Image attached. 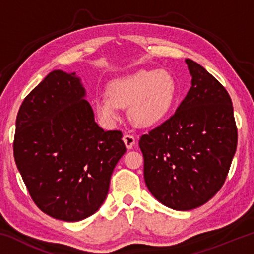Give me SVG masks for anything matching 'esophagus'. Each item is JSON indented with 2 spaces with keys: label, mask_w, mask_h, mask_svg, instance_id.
I'll return each mask as SVG.
<instances>
[{
  "label": "esophagus",
  "mask_w": 254,
  "mask_h": 254,
  "mask_svg": "<svg viewBox=\"0 0 254 254\" xmlns=\"http://www.w3.org/2000/svg\"><path fill=\"white\" fill-rule=\"evenodd\" d=\"M123 141L124 143H126L127 149H132L133 144L135 143V137L132 134H127V133H126V134L123 135Z\"/></svg>",
  "instance_id": "34e87169"
}]
</instances>
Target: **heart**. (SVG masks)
Here are the masks:
<instances>
[{
	"label": "heart",
	"instance_id": "obj_1",
	"mask_svg": "<svg viewBox=\"0 0 254 254\" xmlns=\"http://www.w3.org/2000/svg\"><path fill=\"white\" fill-rule=\"evenodd\" d=\"M177 81L166 69L137 70L114 79L109 94L97 97L95 109L103 121L112 124L120 118V107H127L131 121L140 127L162 122L175 104Z\"/></svg>",
	"mask_w": 254,
	"mask_h": 254
}]
</instances>
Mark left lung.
<instances>
[{"mask_svg":"<svg viewBox=\"0 0 254 254\" xmlns=\"http://www.w3.org/2000/svg\"><path fill=\"white\" fill-rule=\"evenodd\" d=\"M191 87L175 114L140 137L144 182L168 207L190 210L220 190L238 144L233 105L213 75L191 59Z\"/></svg>","mask_w":254,"mask_h":254,"instance_id":"obj_1","label":"left lung"}]
</instances>
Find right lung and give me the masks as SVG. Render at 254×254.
I'll return each mask as SVG.
<instances>
[{"label": "right lung", "mask_w": 254, "mask_h": 254, "mask_svg": "<svg viewBox=\"0 0 254 254\" xmlns=\"http://www.w3.org/2000/svg\"><path fill=\"white\" fill-rule=\"evenodd\" d=\"M75 72L54 70L24 98L16 117L13 154L38 207L77 222L101 207L124 153L122 132L94 121Z\"/></svg>", "instance_id": "obj_1"}]
</instances>
